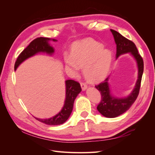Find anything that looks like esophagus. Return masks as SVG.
I'll list each match as a JSON object with an SVG mask.
<instances>
[{"label": "esophagus", "instance_id": "1", "mask_svg": "<svg viewBox=\"0 0 155 155\" xmlns=\"http://www.w3.org/2000/svg\"><path fill=\"white\" fill-rule=\"evenodd\" d=\"M80 85H81L82 90L83 91H85L86 89H87V84H85V83L81 82V83H80Z\"/></svg>", "mask_w": 155, "mask_h": 155}]
</instances>
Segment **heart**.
<instances>
[{
  "mask_svg": "<svg viewBox=\"0 0 155 155\" xmlns=\"http://www.w3.org/2000/svg\"><path fill=\"white\" fill-rule=\"evenodd\" d=\"M112 54L104 49L102 44L93 40L78 42L72 46L70 54L64 55L66 67L74 73L83 67V75L90 82H96L109 73Z\"/></svg>",
  "mask_w": 155,
  "mask_h": 155,
  "instance_id": "1",
  "label": "heart"
}]
</instances>
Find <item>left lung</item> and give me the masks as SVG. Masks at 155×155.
I'll return each mask as SVG.
<instances>
[{"mask_svg":"<svg viewBox=\"0 0 155 155\" xmlns=\"http://www.w3.org/2000/svg\"><path fill=\"white\" fill-rule=\"evenodd\" d=\"M110 31L114 36L116 45V59L120 55L130 53L137 61L138 69V79L135 87L130 94L125 97L118 98L114 97L111 94L108 83L109 77L107 78L104 81L95 86L100 92L101 96V101L97 107V110L107 118H116L127 110L137 100L141 85L143 72V61L133 41L125 38L120 33L114 30L110 29Z\"/></svg>","mask_w":155,"mask_h":155,"instance_id":"left-lung-1","label":"left lung"}]
</instances>
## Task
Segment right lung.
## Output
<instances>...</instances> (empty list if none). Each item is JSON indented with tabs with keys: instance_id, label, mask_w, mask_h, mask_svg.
Segmentation results:
<instances>
[{
	"instance_id": "add662e5",
	"label": "right lung",
	"mask_w": 155,
	"mask_h": 155,
	"mask_svg": "<svg viewBox=\"0 0 155 155\" xmlns=\"http://www.w3.org/2000/svg\"><path fill=\"white\" fill-rule=\"evenodd\" d=\"M50 40L51 39L46 37H38L33 40L18 56L14 67L15 70H16L17 67L24 61L39 52H45L50 55L53 54L54 49L48 43V41ZM52 41H57L55 39H52ZM65 85H66V98L62 110L58 114L50 118L40 119L35 118L36 120L49 125L63 124L68 120L73 109L74 100L79 92L81 91V88L80 84L72 79H68L65 81Z\"/></svg>"
}]
</instances>
